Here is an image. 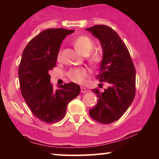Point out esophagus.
<instances>
[{"label":"esophagus","mask_w":159,"mask_h":159,"mask_svg":"<svg viewBox=\"0 0 159 159\" xmlns=\"http://www.w3.org/2000/svg\"><path fill=\"white\" fill-rule=\"evenodd\" d=\"M81 92L82 93H84L87 92V89L85 87H81Z\"/></svg>","instance_id":"esophagus-1"}]
</instances>
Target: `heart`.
I'll use <instances>...</instances> for the list:
<instances>
[{
  "instance_id": "1",
  "label": "heart",
  "mask_w": 159,
  "mask_h": 159,
  "mask_svg": "<svg viewBox=\"0 0 159 159\" xmlns=\"http://www.w3.org/2000/svg\"><path fill=\"white\" fill-rule=\"evenodd\" d=\"M73 44L75 48L84 55H88L87 59L90 64L97 66L102 61V55L98 52L92 53L89 55L94 48V42L89 36L81 35L74 39ZM61 50L57 53V59L61 57ZM88 75V71L84 68L72 69L67 72V76L69 79L77 84H83L86 78Z\"/></svg>"
}]
</instances>
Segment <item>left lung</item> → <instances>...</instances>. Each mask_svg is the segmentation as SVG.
Returning <instances> with one entry per match:
<instances>
[{"label":"left lung","instance_id":"1","mask_svg":"<svg viewBox=\"0 0 159 159\" xmlns=\"http://www.w3.org/2000/svg\"><path fill=\"white\" fill-rule=\"evenodd\" d=\"M99 39L103 51L99 74V85L108 87L101 92L92 90L98 97L97 105L90 109V116L103 124L116 121L124 114L135 96L136 72L130 54L120 36L110 27L95 25L86 29Z\"/></svg>","mask_w":159,"mask_h":159}]
</instances>
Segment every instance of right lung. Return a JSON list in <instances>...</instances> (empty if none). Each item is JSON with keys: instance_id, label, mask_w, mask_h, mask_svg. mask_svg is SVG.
<instances>
[{"instance_id": "1", "label": "right lung", "mask_w": 159, "mask_h": 159, "mask_svg": "<svg viewBox=\"0 0 159 159\" xmlns=\"http://www.w3.org/2000/svg\"><path fill=\"white\" fill-rule=\"evenodd\" d=\"M73 30L50 28L34 37L24 49L19 67L21 93L32 114L47 123L59 122L65 116L69 102L79 95L74 82L54 90L48 71L56 66L61 43Z\"/></svg>"}]
</instances>
